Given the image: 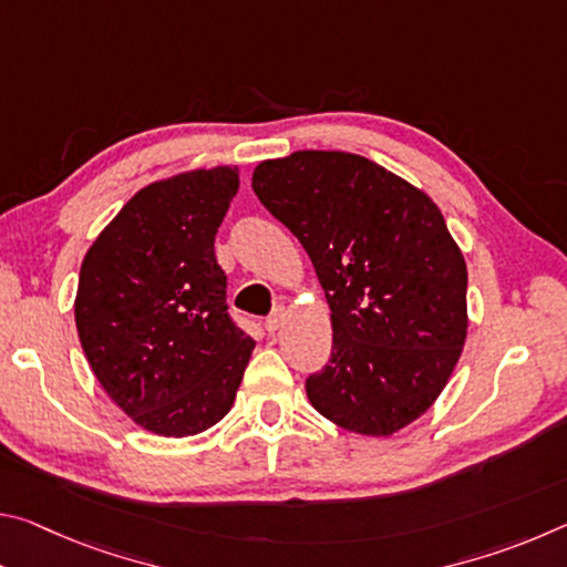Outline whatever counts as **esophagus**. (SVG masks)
Returning <instances> with one entry per match:
<instances>
[{
    "label": "esophagus",
    "mask_w": 567,
    "mask_h": 567,
    "mask_svg": "<svg viewBox=\"0 0 567 567\" xmlns=\"http://www.w3.org/2000/svg\"><path fill=\"white\" fill-rule=\"evenodd\" d=\"M282 318H285L282 307H275V310H272V315H270V318H267V320H265V330H267V332H275V330H280V324H282Z\"/></svg>",
    "instance_id": "obj_1"
}]
</instances>
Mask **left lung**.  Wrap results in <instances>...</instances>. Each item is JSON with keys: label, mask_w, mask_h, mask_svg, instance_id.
<instances>
[{"label": "left lung", "mask_w": 567, "mask_h": 567, "mask_svg": "<svg viewBox=\"0 0 567 567\" xmlns=\"http://www.w3.org/2000/svg\"><path fill=\"white\" fill-rule=\"evenodd\" d=\"M252 189L307 249L332 310L330 362L305 380L312 408L352 433H398L443 392L467 332V267L445 217L348 152L267 159Z\"/></svg>", "instance_id": "obj_1"}]
</instances>
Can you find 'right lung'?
Masks as SVG:
<instances>
[{"label":"right lung","instance_id":"1","mask_svg":"<svg viewBox=\"0 0 567 567\" xmlns=\"http://www.w3.org/2000/svg\"><path fill=\"white\" fill-rule=\"evenodd\" d=\"M237 167L140 189L94 239L74 320L107 395L150 433L187 437L233 408L255 340L227 310L215 235Z\"/></svg>","mask_w":567,"mask_h":567}]
</instances>
